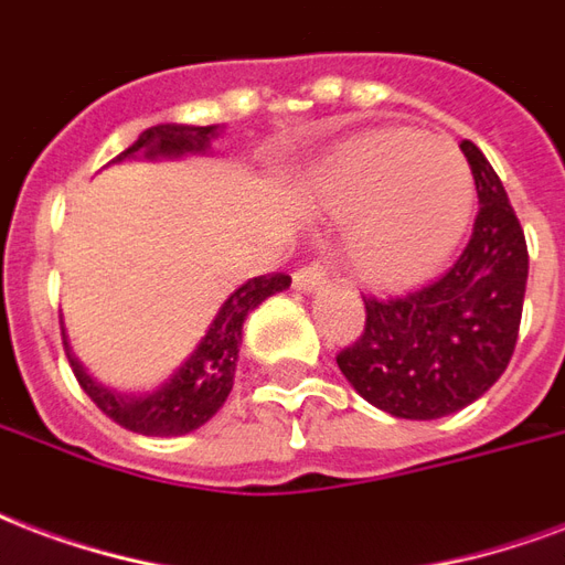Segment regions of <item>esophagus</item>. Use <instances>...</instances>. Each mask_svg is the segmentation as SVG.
Segmentation results:
<instances>
[{
  "label": "esophagus",
  "instance_id": "1",
  "mask_svg": "<svg viewBox=\"0 0 565 565\" xmlns=\"http://www.w3.org/2000/svg\"><path fill=\"white\" fill-rule=\"evenodd\" d=\"M296 290H302V294H317V290H323L329 278H326V271L320 266H305L294 275Z\"/></svg>",
  "mask_w": 565,
  "mask_h": 565
}]
</instances>
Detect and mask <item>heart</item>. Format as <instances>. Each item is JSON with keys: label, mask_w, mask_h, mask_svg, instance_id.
<instances>
[{"label": "heart", "mask_w": 565, "mask_h": 565, "mask_svg": "<svg viewBox=\"0 0 565 565\" xmlns=\"http://www.w3.org/2000/svg\"><path fill=\"white\" fill-rule=\"evenodd\" d=\"M317 200L353 218L347 257L377 290H407L446 266L473 224L476 179L446 140L374 134L317 164Z\"/></svg>", "instance_id": "1"}]
</instances>
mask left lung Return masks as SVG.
Here are the masks:
<instances>
[{"instance_id": "1", "label": "left lung", "mask_w": 565, "mask_h": 565, "mask_svg": "<svg viewBox=\"0 0 565 565\" xmlns=\"http://www.w3.org/2000/svg\"><path fill=\"white\" fill-rule=\"evenodd\" d=\"M473 170V236L440 281L398 299H365V332L341 350L347 383L398 419H440L494 386L512 359L527 290V242L482 149L461 140Z\"/></svg>"}]
</instances>
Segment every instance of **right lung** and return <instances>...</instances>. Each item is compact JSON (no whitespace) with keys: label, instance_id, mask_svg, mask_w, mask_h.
<instances>
[{"label":"right lung","instance_id":"1","mask_svg":"<svg viewBox=\"0 0 565 565\" xmlns=\"http://www.w3.org/2000/svg\"><path fill=\"white\" fill-rule=\"evenodd\" d=\"M221 134H224V125H154V128H146L125 152L116 154L113 164L134 161V158L161 161V158L209 154ZM287 287H290V275H271V278L260 275V278H248L239 284L221 302L218 315L206 326V335L173 367V374L154 388L131 392V388L104 386L102 380L92 377L71 350L65 320H62V341H65V353L81 380L83 392L113 422L146 437H182V434L198 431L200 425H206L224 407L233 388V377H236V365H239L242 326L257 305Z\"/></svg>","mask_w":565,"mask_h":565}]
</instances>
